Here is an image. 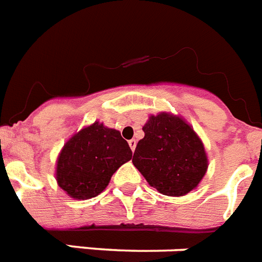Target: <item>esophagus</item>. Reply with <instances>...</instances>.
<instances>
[{
    "label": "esophagus",
    "instance_id": "obj_1",
    "mask_svg": "<svg viewBox=\"0 0 262 262\" xmlns=\"http://www.w3.org/2000/svg\"><path fill=\"white\" fill-rule=\"evenodd\" d=\"M136 145H137V141H136V140H133V138H132V140H129V146H130L132 152H135Z\"/></svg>",
    "mask_w": 262,
    "mask_h": 262
}]
</instances>
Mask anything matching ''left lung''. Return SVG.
<instances>
[{"mask_svg":"<svg viewBox=\"0 0 262 262\" xmlns=\"http://www.w3.org/2000/svg\"><path fill=\"white\" fill-rule=\"evenodd\" d=\"M133 155V164L163 195L183 196L196 188L206 171L203 142L180 117L160 113L150 116Z\"/></svg>","mask_w":262,"mask_h":262,"instance_id":"8db88e82","label":"left lung"}]
</instances>
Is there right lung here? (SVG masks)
Returning <instances> with one entry per match:
<instances>
[{
	"label": "right lung",
	"instance_id": "obj_1",
	"mask_svg": "<svg viewBox=\"0 0 262 262\" xmlns=\"http://www.w3.org/2000/svg\"><path fill=\"white\" fill-rule=\"evenodd\" d=\"M130 159L129 144L120 132L95 121L72 136L59 153L57 184L74 199H90L105 190L113 173Z\"/></svg>",
	"mask_w": 262,
	"mask_h": 262
}]
</instances>
